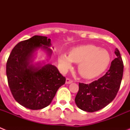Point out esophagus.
<instances>
[{"mask_svg": "<svg viewBox=\"0 0 130 130\" xmlns=\"http://www.w3.org/2000/svg\"><path fill=\"white\" fill-rule=\"evenodd\" d=\"M73 81L72 80V79H70V78H67L66 80V84H70L72 83H73Z\"/></svg>", "mask_w": 130, "mask_h": 130, "instance_id": "34e87169", "label": "esophagus"}]
</instances>
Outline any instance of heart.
I'll return each mask as SVG.
<instances>
[{
    "mask_svg": "<svg viewBox=\"0 0 130 130\" xmlns=\"http://www.w3.org/2000/svg\"><path fill=\"white\" fill-rule=\"evenodd\" d=\"M58 60L63 71L70 69L72 62L79 63V74L86 79H92L100 75L107 68L111 57L105 49L90 44L73 48L69 56L65 53L61 54Z\"/></svg>",
    "mask_w": 130,
    "mask_h": 130,
    "instance_id": "b5f03b06",
    "label": "heart"
}]
</instances>
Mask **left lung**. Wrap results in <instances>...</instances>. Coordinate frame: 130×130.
Returning <instances> with one entry per match:
<instances>
[{
	"instance_id": "obj_1",
	"label": "left lung",
	"mask_w": 130,
	"mask_h": 130,
	"mask_svg": "<svg viewBox=\"0 0 130 130\" xmlns=\"http://www.w3.org/2000/svg\"><path fill=\"white\" fill-rule=\"evenodd\" d=\"M117 58L111 63L105 75L90 84L79 83V90L75 98L78 107L87 112H95L110 104L117 94L123 76L124 64L119 49Z\"/></svg>"
}]
</instances>
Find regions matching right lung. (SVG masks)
<instances>
[{"mask_svg": "<svg viewBox=\"0 0 130 130\" xmlns=\"http://www.w3.org/2000/svg\"><path fill=\"white\" fill-rule=\"evenodd\" d=\"M50 45L51 39L34 36L16 45L7 60L6 75L11 94L20 105L30 109L48 106L66 82L65 77L53 65L42 68L30 65L32 55L38 48L46 49L51 55Z\"/></svg>", "mask_w": 130, "mask_h": 130, "instance_id": "obj_1", "label": "right lung"}]
</instances>
